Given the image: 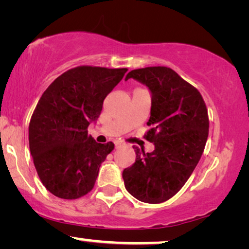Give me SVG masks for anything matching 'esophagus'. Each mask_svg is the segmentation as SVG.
Wrapping results in <instances>:
<instances>
[{
    "mask_svg": "<svg viewBox=\"0 0 249 249\" xmlns=\"http://www.w3.org/2000/svg\"><path fill=\"white\" fill-rule=\"evenodd\" d=\"M122 145H124V144H122L121 142H114V146H115V148H119V147H121Z\"/></svg>",
    "mask_w": 249,
    "mask_h": 249,
    "instance_id": "obj_1",
    "label": "esophagus"
}]
</instances>
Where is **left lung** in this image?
Returning a JSON list of instances; mask_svg holds the SVG:
<instances>
[{"label":"left lung","mask_w":249,"mask_h":249,"mask_svg":"<svg viewBox=\"0 0 249 249\" xmlns=\"http://www.w3.org/2000/svg\"><path fill=\"white\" fill-rule=\"evenodd\" d=\"M145 85L152 97L145 135L154 151L134 146L136 161L122 172L128 193L144 203L175 196L195 170L209 136V115L199 91L166 67L136 69L125 76Z\"/></svg>","instance_id":"obj_1"}]
</instances>
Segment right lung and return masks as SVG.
Masks as SVG:
<instances>
[{
    "label": "right lung",
    "mask_w": 249,
    "mask_h": 249,
    "mask_svg": "<svg viewBox=\"0 0 249 249\" xmlns=\"http://www.w3.org/2000/svg\"><path fill=\"white\" fill-rule=\"evenodd\" d=\"M127 69L77 67L57 77L38 101L29 124V148L45 188L63 199L89 193L113 142L98 144L87 128Z\"/></svg>",
    "instance_id": "right-lung-1"
}]
</instances>
